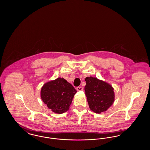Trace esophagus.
<instances>
[{
	"instance_id": "obj_1",
	"label": "esophagus",
	"mask_w": 150,
	"mask_h": 150,
	"mask_svg": "<svg viewBox=\"0 0 150 150\" xmlns=\"http://www.w3.org/2000/svg\"><path fill=\"white\" fill-rule=\"evenodd\" d=\"M76 90H77L78 91H81L83 90V88L82 86H78V87L76 88Z\"/></svg>"
}]
</instances>
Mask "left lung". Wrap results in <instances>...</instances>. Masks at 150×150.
I'll return each instance as SVG.
<instances>
[{
    "instance_id": "8db88e82",
    "label": "left lung",
    "mask_w": 150,
    "mask_h": 150,
    "mask_svg": "<svg viewBox=\"0 0 150 150\" xmlns=\"http://www.w3.org/2000/svg\"><path fill=\"white\" fill-rule=\"evenodd\" d=\"M85 92L89 108L94 112L106 111L114 101L113 88L107 83L93 77L85 79Z\"/></svg>"
}]
</instances>
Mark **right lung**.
Here are the masks:
<instances>
[{
    "label": "right lung",
    "instance_id": "obj_1",
    "mask_svg": "<svg viewBox=\"0 0 150 150\" xmlns=\"http://www.w3.org/2000/svg\"><path fill=\"white\" fill-rule=\"evenodd\" d=\"M76 92V90L66 80L58 78L43 86L41 98L53 112L62 114L69 109L72 100Z\"/></svg>",
    "mask_w": 150,
    "mask_h": 150
}]
</instances>
